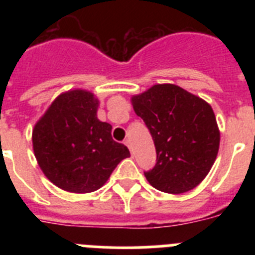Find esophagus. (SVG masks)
<instances>
[{"label":"esophagus","instance_id":"esophagus-1","mask_svg":"<svg viewBox=\"0 0 255 255\" xmlns=\"http://www.w3.org/2000/svg\"><path fill=\"white\" fill-rule=\"evenodd\" d=\"M125 144H126V145H128V147H129V149H130V153H131V155H134V149H132V147H131V143H130V140H129V139H126V140H125Z\"/></svg>","mask_w":255,"mask_h":255}]
</instances>
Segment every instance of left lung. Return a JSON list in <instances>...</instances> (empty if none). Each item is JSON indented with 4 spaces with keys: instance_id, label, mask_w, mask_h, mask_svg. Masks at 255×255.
<instances>
[{
    "instance_id": "1",
    "label": "left lung",
    "mask_w": 255,
    "mask_h": 255,
    "mask_svg": "<svg viewBox=\"0 0 255 255\" xmlns=\"http://www.w3.org/2000/svg\"><path fill=\"white\" fill-rule=\"evenodd\" d=\"M154 141V167L144 175L153 188L181 194L199 185L213 166L220 131L211 106L173 84H157L131 98Z\"/></svg>"
}]
</instances>
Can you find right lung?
<instances>
[{"mask_svg":"<svg viewBox=\"0 0 255 255\" xmlns=\"http://www.w3.org/2000/svg\"><path fill=\"white\" fill-rule=\"evenodd\" d=\"M89 92L61 94L33 130V149L43 173L70 193L100 189L130 152L112 139V126L97 119Z\"/></svg>","mask_w":255,"mask_h":255,"instance_id":"1","label":"right lung"}]
</instances>
